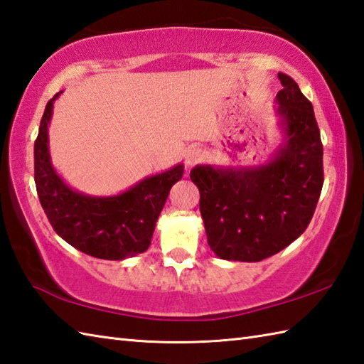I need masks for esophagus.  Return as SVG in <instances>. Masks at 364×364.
<instances>
[{
	"instance_id": "1",
	"label": "esophagus",
	"mask_w": 364,
	"mask_h": 364,
	"mask_svg": "<svg viewBox=\"0 0 364 364\" xmlns=\"http://www.w3.org/2000/svg\"><path fill=\"white\" fill-rule=\"evenodd\" d=\"M202 159H203L202 150L191 149V150L186 153V159H184V164H186V168L191 170L196 164H198V162H202Z\"/></svg>"
}]
</instances>
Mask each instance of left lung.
Here are the masks:
<instances>
[{"mask_svg": "<svg viewBox=\"0 0 364 364\" xmlns=\"http://www.w3.org/2000/svg\"><path fill=\"white\" fill-rule=\"evenodd\" d=\"M275 97L282 142L258 166L198 164L191 180L200 191L208 245L222 259L257 262L304 233L322 191V142L311 103L297 82L278 73Z\"/></svg>", "mask_w": 364, "mask_h": 364, "instance_id": "8db88e82", "label": "left lung"}]
</instances>
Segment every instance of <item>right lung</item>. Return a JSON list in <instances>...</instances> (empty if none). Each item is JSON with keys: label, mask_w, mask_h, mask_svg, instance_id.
Wrapping results in <instances>:
<instances>
[{"label": "right lung", "mask_w": 364, "mask_h": 364, "mask_svg": "<svg viewBox=\"0 0 364 364\" xmlns=\"http://www.w3.org/2000/svg\"><path fill=\"white\" fill-rule=\"evenodd\" d=\"M60 94L63 90L46 103L34 144V180L46 218L65 242L94 258L120 261L144 253L184 166L180 162L166 172L145 176L115 196H89L68 186L50 154L48 127Z\"/></svg>", "instance_id": "obj_1"}]
</instances>
